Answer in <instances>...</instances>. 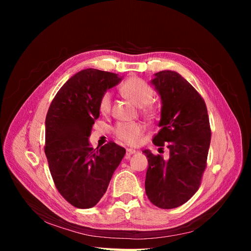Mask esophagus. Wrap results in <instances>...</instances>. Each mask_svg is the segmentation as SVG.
<instances>
[{
  "label": "esophagus",
  "instance_id": "esophagus-1",
  "mask_svg": "<svg viewBox=\"0 0 251 251\" xmlns=\"http://www.w3.org/2000/svg\"><path fill=\"white\" fill-rule=\"evenodd\" d=\"M135 153H136V151L133 150V149H127V150H126V156H127V157H130L131 155H133V154H135Z\"/></svg>",
  "mask_w": 251,
  "mask_h": 251
}]
</instances>
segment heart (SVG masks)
I'll use <instances>...</instances> for the list:
<instances>
[{
    "mask_svg": "<svg viewBox=\"0 0 251 251\" xmlns=\"http://www.w3.org/2000/svg\"><path fill=\"white\" fill-rule=\"evenodd\" d=\"M123 93L132 100L135 104L140 107L144 115L151 118L157 114V109L154 104L151 103V100L154 97V90L149 83L143 81L140 78H130L127 79L124 86L121 87ZM112 105V94L111 92H105L102 94L100 108L102 113H108L111 110ZM144 131V126L141 124H118L115 127L116 137L127 144L137 143L139 137Z\"/></svg>",
    "mask_w": 251,
    "mask_h": 251,
    "instance_id": "obj_1",
    "label": "heart"
}]
</instances>
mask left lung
I'll list each match as a JSON object with an SVG mask.
<instances>
[{
	"mask_svg": "<svg viewBox=\"0 0 251 251\" xmlns=\"http://www.w3.org/2000/svg\"><path fill=\"white\" fill-rule=\"evenodd\" d=\"M151 83L161 98L160 131L153 138L157 147L166 146L170 158L147 156L149 168L146 193L159 208H176L198 191L206 168L210 144V126L203 98L185 78L175 71L154 74ZM161 149V148H160Z\"/></svg>",
	"mask_w": 251,
	"mask_h": 251,
	"instance_id": "obj_1",
	"label": "left lung"
}]
</instances>
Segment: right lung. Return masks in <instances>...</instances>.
<instances>
[{"instance_id": "add662e5", "label": "right lung", "mask_w": 251, "mask_h": 251, "mask_svg": "<svg viewBox=\"0 0 251 251\" xmlns=\"http://www.w3.org/2000/svg\"><path fill=\"white\" fill-rule=\"evenodd\" d=\"M121 79L115 73L81 70L64 83L49 107L45 154L57 191L77 208L100 202L126 154L115 142L97 151L89 142L102 94Z\"/></svg>"}]
</instances>
